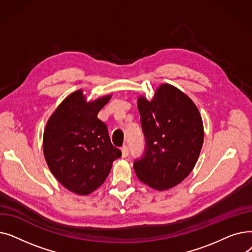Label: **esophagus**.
I'll return each mask as SVG.
<instances>
[{
	"mask_svg": "<svg viewBox=\"0 0 252 252\" xmlns=\"http://www.w3.org/2000/svg\"><path fill=\"white\" fill-rule=\"evenodd\" d=\"M121 150H122V157L126 158L128 155V148H127V146H124Z\"/></svg>",
	"mask_w": 252,
	"mask_h": 252,
	"instance_id": "esophagus-1",
	"label": "esophagus"
}]
</instances>
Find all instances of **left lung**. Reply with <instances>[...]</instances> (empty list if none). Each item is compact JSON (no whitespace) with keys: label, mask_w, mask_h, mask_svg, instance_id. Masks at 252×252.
Masks as SVG:
<instances>
[{"label":"left lung","mask_w":252,"mask_h":252,"mask_svg":"<svg viewBox=\"0 0 252 252\" xmlns=\"http://www.w3.org/2000/svg\"><path fill=\"white\" fill-rule=\"evenodd\" d=\"M141 125L146 139L143 158L135 161L139 180L164 191L186 179L199 157L204 129L195 103L178 88L162 84L151 101L138 98Z\"/></svg>","instance_id":"obj_1"}]
</instances>
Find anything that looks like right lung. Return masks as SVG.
<instances>
[{
  "mask_svg": "<svg viewBox=\"0 0 252 252\" xmlns=\"http://www.w3.org/2000/svg\"><path fill=\"white\" fill-rule=\"evenodd\" d=\"M111 96L88 102L84 91L77 90L48 119L43 137L46 162L56 180L74 194L89 195L99 188L122 155L98 118Z\"/></svg>",
  "mask_w": 252,
  "mask_h": 252,
  "instance_id": "obj_1",
  "label": "right lung"
}]
</instances>
